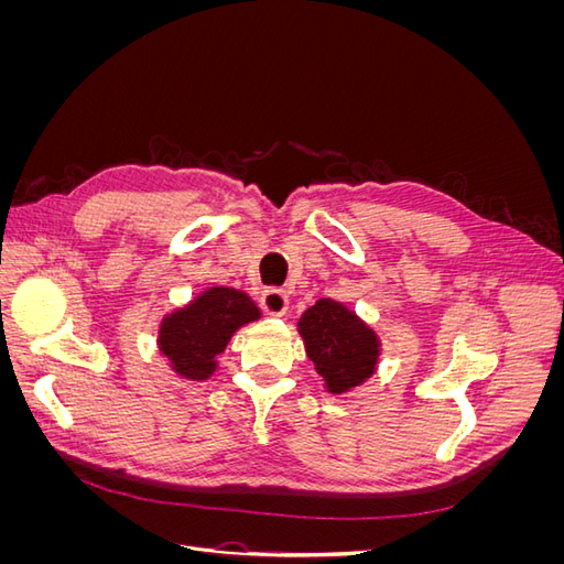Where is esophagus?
Listing matches in <instances>:
<instances>
[{
	"label": "esophagus",
	"instance_id": "obj_1",
	"mask_svg": "<svg viewBox=\"0 0 564 564\" xmlns=\"http://www.w3.org/2000/svg\"><path fill=\"white\" fill-rule=\"evenodd\" d=\"M261 305L268 315H284L289 308V294L284 292V289H278V286L265 289Z\"/></svg>",
	"mask_w": 564,
	"mask_h": 564
}]
</instances>
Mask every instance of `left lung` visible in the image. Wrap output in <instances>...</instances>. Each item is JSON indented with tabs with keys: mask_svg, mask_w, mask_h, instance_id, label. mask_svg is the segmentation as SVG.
Instances as JSON below:
<instances>
[{
	"mask_svg": "<svg viewBox=\"0 0 564 564\" xmlns=\"http://www.w3.org/2000/svg\"><path fill=\"white\" fill-rule=\"evenodd\" d=\"M299 334L324 386L334 395L362 386L377 371L381 340L344 303L319 299L301 315Z\"/></svg>",
	"mask_w": 564,
	"mask_h": 564,
	"instance_id": "obj_1",
	"label": "left lung"
}]
</instances>
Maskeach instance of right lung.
<instances>
[{
    "label": "right lung",
    "instance_id": "add662e5",
    "mask_svg": "<svg viewBox=\"0 0 564 564\" xmlns=\"http://www.w3.org/2000/svg\"><path fill=\"white\" fill-rule=\"evenodd\" d=\"M259 317L261 311L245 292L212 286L162 319L158 346L181 379L207 381L230 336Z\"/></svg>",
    "mask_w": 564,
    "mask_h": 564
}]
</instances>
